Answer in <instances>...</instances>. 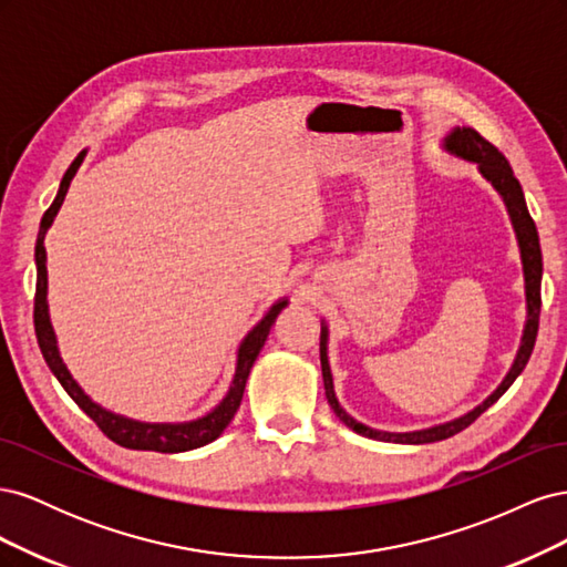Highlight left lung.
<instances>
[{
  "mask_svg": "<svg viewBox=\"0 0 567 567\" xmlns=\"http://www.w3.org/2000/svg\"><path fill=\"white\" fill-rule=\"evenodd\" d=\"M442 148L450 153L454 158H461L466 163L477 165V173L483 175L496 194L502 196L506 213L511 217L513 231H516L518 238V248H520V262H523V277H525V302H527V319H525V329L520 338V348L516 352V359L504 375V381L496 385V390L489 394V398L471 409L468 414H463L458 419H452L447 423H437L431 427H421V431H409V433H388V431H375L371 425L359 423L352 419L346 409L340 406L336 390H333V373L329 364V326L321 321V340H319V354H321V375H323V390H326V400H329L333 414L346 423L350 431L371 437V440H381V442H400V444H425V442H437V440H447L456 433H461L463 427H468L483 411H487L502 394L513 385V381L523 373L527 359L532 354V348H535L537 340V329H539V310H542V248H539V234L535 227V219L529 217L527 203L523 196V186L513 175V169L508 161L496 151L487 140H483L473 127H454L447 136L442 140Z\"/></svg>",
  "mask_w": 567,
  "mask_h": 567,
  "instance_id": "8db88e82",
  "label": "left lung"
}]
</instances>
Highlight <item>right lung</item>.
I'll list each match as a JSON object with an SVG mask.
<instances>
[{
	"label": "right lung",
	"instance_id": "right-lung-1",
	"mask_svg": "<svg viewBox=\"0 0 567 567\" xmlns=\"http://www.w3.org/2000/svg\"><path fill=\"white\" fill-rule=\"evenodd\" d=\"M84 156H87V148L80 151V156L71 163V167L65 169V175L61 179L59 194L54 198V203L49 205V210L44 213L42 221H40V234H38V246H35V265H38V293H35V333H38V342L47 367L51 369V373L56 375V381L63 385V390L71 394V400L87 414L101 431H104L106 437H111L120 447L127 450H146V452H163V454H177V452H188V450H198L203 444H208L213 440H217L225 427L231 423L234 414L241 406L244 400V390H246V381L250 375V369L255 364L257 354H260L265 340L271 331L274 321L281 315L284 307L288 305V298H281L269 307V312L257 321L252 329L248 331V336L241 340L236 352V371L231 385L227 390L221 402L208 411V414L194 419V421H182V423H146V421H134L127 416L113 414V411L104 409L101 404H96L87 392H84L78 381L68 371V367L63 364L61 352H59V342H56V333L54 326H51L49 319V302H47V250H44V236L54 221L56 213L61 210V205L65 200L68 186H71L75 173L80 169Z\"/></svg>",
	"mask_w": 567,
	"mask_h": 567
}]
</instances>
